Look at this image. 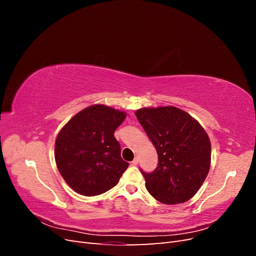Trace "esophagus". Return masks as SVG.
<instances>
[{
	"instance_id": "obj_1",
	"label": "esophagus",
	"mask_w": 256,
	"mask_h": 256,
	"mask_svg": "<svg viewBox=\"0 0 256 256\" xmlns=\"http://www.w3.org/2000/svg\"><path fill=\"white\" fill-rule=\"evenodd\" d=\"M138 164V158L136 157V158L132 160V162H131V164H132V166H136Z\"/></svg>"
}]
</instances>
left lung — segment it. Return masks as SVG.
Listing matches in <instances>:
<instances>
[{"label": "left lung", "mask_w": 256, "mask_h": 256, "mask_svg": "<svg viewBox=\"0 0 256 256\" xmlns=\"http://www.w3.org/2000/svg\"><path fill=\"white\" fill-rule=\"evenodd\" d=\"M136 115L158 154L154 171L140 170L147 191L164 204L187 202L203 184L210 168L212 145L206 131L176 106L143 108Z\"/></svg>", "instance_id": "obj_1"}]
</instances>
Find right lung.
<instances>
[{
	"label": "right lung",
	"instance_id": "right-lung-1",
	"mask_svg": "<svg viewBox=\"0 0 256 256\" xmlns=\"http://www.w3.org/2000/svg\"><path fill=\"white\" fill-rule=\"evenodd\" d=\"M126 113L94 104L76 113L56 136L54 156L58 171L74 191L99 196L118 182L129 164L120 156L115 129Z\"/></svg>",
	"mask_w": 256,
	"mask_h": 256
}]
</instances>
